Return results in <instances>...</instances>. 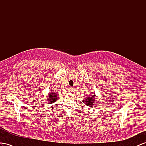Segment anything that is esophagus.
Instances as JSON below:
<instances>
[{
	"label": "esophagus",
	"mask_w": 146,
	"mask_h": 146,
	"mask_svg": "<svg viewBox=\"0 0 146 146\" xmlns=\"http://www.w3.org/2000/svg\"><path fill=\"white\" fill-rule=\"evenodd\" d=\"M71 91H73V90H71Z\"/></svg>",
	"instance_id": "1"
}]
</instances>
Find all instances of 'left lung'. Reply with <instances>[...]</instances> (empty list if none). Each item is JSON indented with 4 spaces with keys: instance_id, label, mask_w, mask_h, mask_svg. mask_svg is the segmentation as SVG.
I'll use <instances>...</instances> for the list:
<instances>
[{
    "instance_id": "obj_1",
    "label": "left lung",
    "mask_w": 146,
    "mask_h": 146,
    "mask_svg": "<svg viewBox=\"0 0 146 146\" xmlns=\"http://www.w3.org/2000/svg\"><path fill=\"white\" fill-rule=\"evenodd\" d=\"M92 95H91L88 98L85 99V102L86 105H88V106L89 107H92V106L94 105V99H95V94L94 92L91 94Z\"/></svg>"
}]
</instances>
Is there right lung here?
<instances>
[{
	"instance_id": "right-lung-1",
	"label": "right lung",
	"mask_w": 146,
	"mask_h": 146,
	"mask_svg": "<svg viewBox=\"0 0 146 146\" xmlns=\"http://www.w3.org/2000/svg\"><path fill=\"white\" fill-rule=\"evenodd\" d=\"M50 92H49V93L48 94V102L50 103H54L55 102L57 101V100L58 99V96L57 94H56L55 92H54L53 91L50 90Z\"/></svg>"
}]
</instances>
